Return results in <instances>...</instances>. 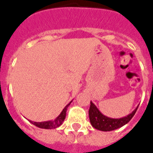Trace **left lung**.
<instances>
[{"mask_svg": "<svg viewBox=\"0 0 153 153\" xmlns=\"http://www.w3.org/2000/svg\"><path fill=\"white\" fill-rule=\"evenodd\" d=\"M138 107V106H137L130 114H128V115H126L125 117L113 119L103 115L102 113L97 109V107L91 102L89 111H88L90 123L93 125V128L101 130V131L115 130V129L120 128L122 126L126 125L127 123H128L129 120L133 118V116L134 115Z\"/></svg>", "mask_w": 153, "mask_h": 153, "instance_id": "1", "label": "left lung"}]
</instances>
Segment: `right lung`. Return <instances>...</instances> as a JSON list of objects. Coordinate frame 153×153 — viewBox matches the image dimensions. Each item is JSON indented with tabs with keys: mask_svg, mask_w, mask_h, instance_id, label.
I'll return each instance as SVG.
<instances>
[{
	"mask_svg": "<svg viewBox=\"0 0 153 153\" xmlns=\"http://www.w3.org/2000/svg\"><path fill=\"white\" fill-rule=\"evenodd\" d=\"M71 103L70 102L64 108L63 111H61L60 115L57 116L56 118L53 120H48V121H43V122H33L31 121L33 125H34L35 126H37L38 128H46V129H52V128H56L57 127H59L62 125V123L65 119V115H66V111L68 106H70V104Z\"/></svg>",
	"mask_w": 153,
	"mask_h": 153,
	"instance_id": "add662e5",
	"label": "right lung"
}]
</instances>
